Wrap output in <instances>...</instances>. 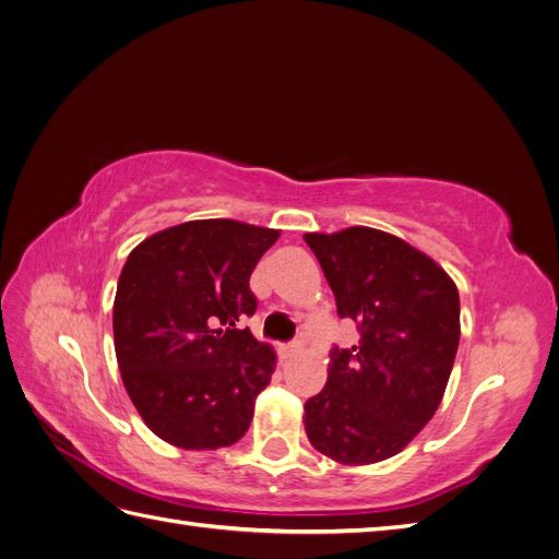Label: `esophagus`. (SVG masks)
<instances>
[{
	"instance_id": "1",
	"label": "esophagus",
	"mask_w": 559,
	"mask_h": 559,
	"mask_svg": "<svg viewBox=\"0 0 559 559\" xmlns=\"http://www.w3.org/2000/svg\"><path fill=\"white\" fill-rule=\"evenodd\" d=\"M302 349V343L300 341H294V343H289V345H282L280 347V357L282 359H292V357H296V354Z\"/></svg>"
}]
</instances>
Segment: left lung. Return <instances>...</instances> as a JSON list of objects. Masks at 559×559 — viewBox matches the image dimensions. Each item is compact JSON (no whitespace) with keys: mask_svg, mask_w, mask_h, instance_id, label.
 I'll use <instances>...</instances> for the list:
<instances>
[{"mask_svg":"<svg viewBox=\"0 0 559 559\" xmlns=\"http://www.w3.org/2000/svg\"><path fill=\"white\" fill-rule=\"evenodd\" d=\"M337 314L361 341L333 347L329 380L306 403L310 443L359 466L399 454L441 405L460 345V294L427 253L384 230L306 233Z\"/></svg>","mask_w":559,"mask_h":559,"instance_id":"8db88e82","label":"left lung"}]
</instances>
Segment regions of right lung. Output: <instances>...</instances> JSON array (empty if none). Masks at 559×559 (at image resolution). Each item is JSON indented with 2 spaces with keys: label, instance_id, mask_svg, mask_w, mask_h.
Returning a JSON list of instances; mask_svg holds the SVG:
<instances>
[{
  "label": "right lung",
  "instance_id": "1",
  "mask_svg": "<svg viewBox=\"0 0 559 559\" xmlns=\"http://www.w3.org/2000/svg\"><path fill=\"white\" fill-rule=\"evenodd\" d=\"M280 230L202 218L130 251L114 298V347L144 425L183 450L238 443L275 352L235 324L257 312L249 277Z\"/></svg>",
  "mask_w": 559,
  "mask_h": 559
}]
</instances>
